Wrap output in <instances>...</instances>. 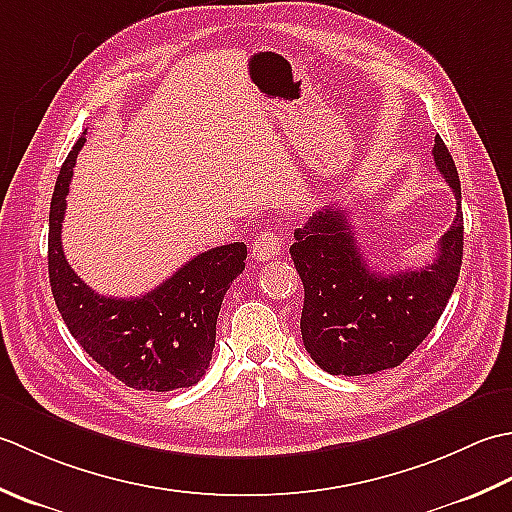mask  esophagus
Instances as JSON below:
<instances>
[{"mask_svg":"<svg viewBox=\"0 0 512 512\" xmlns=\"http://www.w3.org/2000/svg\"><path fill=\"white\" fill-rule=\"evenodd\" d=\"M280 249H283V243H280V238L269 232V229H265V232H260L258 238L252 245V258L256 260V263H265V260L274 258L280 254Z\"/></svg>","mask_w":512,"mask_h":512,"instance_id":"obj_1","label":"esophagus"}]
</instances>
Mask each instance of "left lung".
Listing matches in <instances>:
<instances>
[{"label":"left lung","instance_id":"8db88e82","mask_svg":"<svg viewBox=\"0 0 512 512\" xmlns=\"http://www.w3.org/2000/svg\"><path fill=\"white\" fill-rule=\"evenodd\" d=\"M433 159L457 203L433 263L389 276L371 271L336 203L294 232L289 254L305 287L302 342L327 373L369 375L398 367L429 336L453 294L464 249L462 187L440 137H435Z\"/></svg>","mask_w":512,"mask_h":512}]
</instances>
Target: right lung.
<instances>
[{
    "label": "right lung",
    "mask_w": 512,
    "mask_h": 512,
    "mask_svg": "<svg viewBox=\"0 0 512 512\" xmlns=\"http://www.w3.org/2000/svg\"><path fill=\"white\" fill-rule=\"evenodd\" d=\"M83 143L81 137L61 165L50 201L48 276L59 314L83 351L128 387H192L210 367L218 311L245 269L247 245L207 249L141 298L99 296L68 265L61 247L66 196Z\"/></svg>",
    "instance_id": "1"
}]
</instances>
